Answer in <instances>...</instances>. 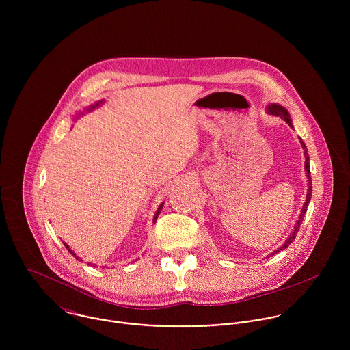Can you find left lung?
Returning <instances> with one entry per match:
<instances>
[{
	"label": "left lung",
	"mask_w": 350,
	"mask_h": 350,
	"mask_svg": "<svg viewBox=\"0 0 350 350\" xmlns=\"http://www.w3.org/2000/svg\"><path fill=\"white\" fill-rule=\"evenodd\" d=\"M267 111L269 113V114H273V116H278V117H282L290 126H293V124H291V118H290V114H288V111L283 107V106H280V105H276V103H271L268 107H267ZM300 144H301V147H303V150H304V157H306V161H304V170H306V174H307V178H308V191H307V197H306V202H304V204H303V208H301V213H300L299 219H298V222H297V225H295V229H294V232L291 233V236H290V239L286 241V244H283L279 250H275L272 254H275V253H278V252H280L282 250H286L291 243H293V240L295 239V236L298 234V230H299L300 225H301V221H303V217H304V214H306V211H307V207H308V202L311 200V191H312V186H311V175H310V163H308V153H307V148H306V144L301 142V139H299ZM271 254V256H272Z\"/></svg>",
	"instance_id": "left-lung-1"
}]
</instances>
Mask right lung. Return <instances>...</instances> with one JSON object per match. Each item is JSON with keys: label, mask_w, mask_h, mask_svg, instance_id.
I'll use <instances>...</instances> for the list:
<instances>
[{"label": "right lung", "mask_w": 350, "mask_h": 350, "mask_svg": "<svg viewBox=\"0 0 350 350\" xmlns=\"http://www.w3.org/2000/svg\"><path fill=\"white\" fill-rule=\"evenodd\" d=\"M100 103H102V100H100V102H97V103H96V105H92V106H90V107H89V109H86V110H88V111H92V110H93V109H96V107H97V106H100ZM163 204H164V203H161V204H160V206H159V208H157V211H156V215H154V218H153V221H154V222H156V219H157V215H159V214H160V211H161V208H163ZM64 245H66V244H64ZM66 248H67V250H68V252H70V253H71V254H72V256H75V253H74V252H72V250H70V248H68V245H66ZM75 257H77V256H75ZM77 258H78V257H77Z\"/></svg>", "instance_id": "add662e5"}]
</instances>
